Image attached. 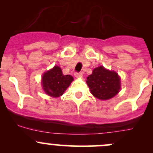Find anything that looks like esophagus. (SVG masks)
Returning a JSON list of instances; mask_svg holds the SVG:
<instances>
[{"label":"esophagus","mask_w":153,"mask_h":153,"mask_svg":"<svg viewBox=\"0 0 153 153\" xmlns=\"http://www.w3.org/2000/svg\"><path fill=\"white\" fill-rule=\"evenodd\" d=\"M75 76L76 78H81L83 76V74L81 72H75Z\"/></svg>","instance_id":"34e87169"}]
</instances>
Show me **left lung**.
Masks as SVG:
<instances>
[{
    "label": "left lung",
    "instance_id": "8db88e82",
    "mask_svg": "<svg viewBox=\"0 0 153 153\" xmlns=\"http://www.w3.org/2000/svg\"><path fill=\"white\" fill-rule=\"evenodd\" d=\"M86 84L91 93L101 100L113 98L118 94L121 88L120 78L114 71H109L104 67L93 69L92 75H89Z\"/></svg>",
    "mask_w": 153,
    "mask_h": 153
}]
</instances>
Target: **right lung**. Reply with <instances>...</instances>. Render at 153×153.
<instances>
[{
	"label": "right lung",
	"instance_id": "add662e5",
	"mask_svg": "<svg viewBox=\"0 0 153 153\" xmlns=\"http://www.w3.org/2000/svg\"><path fill=\"white\" fill-rule=\"evenodd\" d=\"M73 81L72 76L64 75L59 67L55 66L53 69L47 71L42 78L43 89L47 95L52 97H59Z\"/></svg>",
	"mask_w": 153,
	"mask_h": 153
}]
</instances>
